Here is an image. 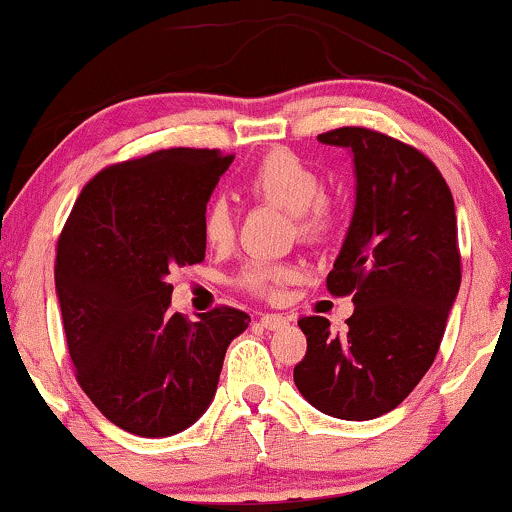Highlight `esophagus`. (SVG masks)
Listing matches in <instances>:
<instances>
[{
    "label": "esophagus",
    "instance_id": "34e87169",
    "mask_svg": "<svg viewBox=\"0 0 512 512\" xmlns=\"http://www.w3.org/2000/svg\"><path fill=\"white\" fill-rule=\"evenodd\" d=\"M262 327L264 330H281V327H286V325H291V317H286V315H262Z\"/></svg>",
    "mask_w": 512,
    "mask_h": 512
}]
</instances>
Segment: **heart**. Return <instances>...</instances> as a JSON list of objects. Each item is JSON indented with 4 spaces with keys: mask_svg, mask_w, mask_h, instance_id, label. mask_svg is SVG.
Listing matches in <instances>:
<instances>
[{
    "mask_svg": "<svg viewBox=\"0 0 512 512\" xmlns=\"http://www.w3.org/2000/svg\"><path fill=\"white\" fill-rule=\"evenodd\" d=\"M245 192L267 199L296 216L298 233L305 238H322L334 223L332 204L322 197V180L310 163L286 149H274L245 175ZM236 233V219L228 199L214 197L204 207L202 236L211 248H226ZM298 267L289 262L257 260L245 264L240 284L245 289L272 296L281 284L296 279Z\"/></svg>",
    "mask_w": 512,
    "mask_h": 512,
    "instance_id": "obj_1",
    "label": "heart"
}]
</instances>
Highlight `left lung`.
<instances>
[{
    "label": "left lung",
    "mask_w": 512,
    "mask_h": 512,
    "mask_svg": "<svg viewBox=\"0 0 512 512\" xmlns=\"http://www.w3.org/2000/svg\"><path fill=\"white\" fill-rule=\"evenodd\" d=\"M351 154L356 202L327 289L354 293L346 334L298 320L308 351L298 392L322 414L368 421L407 399L431 368L460 291L455 202L421 151L363 127L320 134Z\"/></svg>",
    "instance_id": "left-lung-1"
}]
</instances>
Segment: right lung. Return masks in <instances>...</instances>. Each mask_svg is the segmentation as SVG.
Here are the masks:
<instances>
[{
    "mask_svg": "<svg viewBox=\"0 0 512 512\" xmlns=\"http://www.w3.org/2000/svg\"><path fill=\"white\" fill-rule=\"evenodd\" d=\"M233 156L163 149L101 170L76 199L55 260L81 390L122 431L168 438L216 395L228 344L250 317L170 313L173 267L204 260L202 214Z\"/></svg>",
    "mask_w": 512,
    "mask_h": 512,
    "instance_id": "obj_1",
    "label": "right lung"
}]
</instances>
